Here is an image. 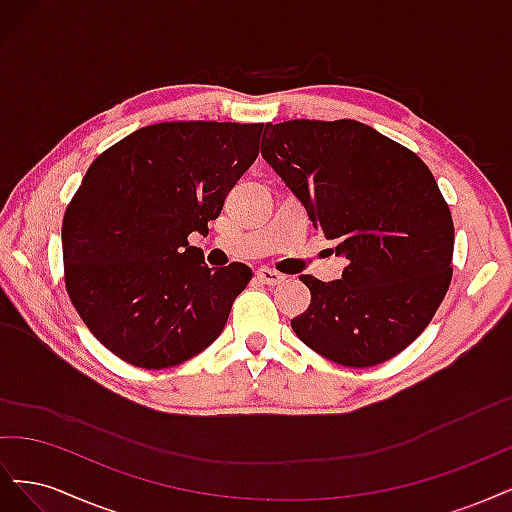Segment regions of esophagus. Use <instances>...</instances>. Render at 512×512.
Listing matches in <instances>:
<instances>
[{"mask_svg":"<svg viewBox=\"0 0 512 512\" xmlns=\"http://www.w3.org/2000/svg\"><path fill=\"white\" fill-rule=\"evenodd\" d=\"M256 275H258V280H260L262 284H267V286H280V284L286 280V277H284L282 273H277V271L267 269V267L258 269Z\"/></svg>","mask_w":512,"mask_h":512,"instance_id":"obj_1","label":"esophagus"}]
</instances>
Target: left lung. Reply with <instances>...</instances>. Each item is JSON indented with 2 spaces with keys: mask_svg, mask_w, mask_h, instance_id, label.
Instances as JSON below:
<instances>
[{
  "mask_svg": "<svg viewBox=\"0 0 512 512\" xmlns=\"http://www.w3.org/2000/svg\"><path fill=\"white\" fill-rule=\"evenodd\" d=\"M265 158L335 241L342 280L301 275L312 303L292 331L324 359L371 367L425 331L453 277L455 226L427 164L354 119L267 123Z\"/></svg>",
  "mask_w": 512,
  "mask_h": 512,
  "instance_id": "left-lung-1",
  "label": "left lung"
}]
</instances>
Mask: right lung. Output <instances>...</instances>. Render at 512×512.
<instances>
[{"label":"right lung","mask_w":512,"mask_h":512,"mask_svg":"<svg viewBox=\"0 0 512 512\" xmlns=\"http://www.w3.org/2000/svg\"><path fill=\"white\" fill-rule=\"evenodd\" d=\"M265 123L164 121L91 162L61 224L66 290L98 342L143 369L175 367L213 344L252 280L209 269L207 235L258 156Z\"/></svg>","instance_id":"1"}]
</instances>
